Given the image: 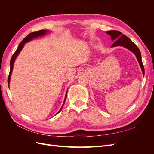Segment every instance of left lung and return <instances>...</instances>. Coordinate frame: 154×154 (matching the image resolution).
<instances>
[{
	"mask_svg": "<svg viewBox=\"0 0 154 154\" xmlns=\"http://www.w3.org/2000/svg\"><path fill=\"white\" fill-rule=\"evenodd\" d=\"M106 34H108L111 36V40L112 41H115L114 43L112 45L111 48L116 47V46H122L125 48L129 49L130 51L136 55L137 59V61L140 66L143 74L144 75V69L142 62L141 59V54L140 51L137 47V45L135 44L133 42L128 38L127 36L123 35L122 32L118 31H106Z\"/></svg>",
	"mask_w": 154,
	"mask_h": 154,
	"instance_id": "8db88e82",
	"label": "left lung"
}]
</instances>
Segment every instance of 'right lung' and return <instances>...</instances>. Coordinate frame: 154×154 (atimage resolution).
I'll use <instances>...</instances> for the list:
<instances>
[{
    "instance_id": "obj_1",
    "label": "right lung",
    "mask_w": 154,
    "mask_h": 154,
    "mask_svg": "<svg viewBox=\"0 0 154 154\" xmlns=\"http://www.w3.org/2000/svg\"><path fill=\"white\" fill-rule=\"evenodd\" d=\"M48 32H49L48 30H40V31H35V32H32L31 33L27 35L26 38H24L23 39V40L20 43L19 45H18V47L17 48V49L16 50V51L15 52L12 56V57L11 58V61H10V74H9V76H8V86L10 85V78H11V73H12V71H13V65H14V62H15V60L17 58V57H18V55L19 54L20 52L22 51V48H24V46L25 45L26 43L32 40L33 38H37V37L38 36H42L45 35L46 34L48 33ZM67 91L66 92V96H65V99H64V101H63V105L62 106V108L60 109V110L58 111V112L57 114H58L61 110L62 109L63 105L65 103V101H66V100L67 98Z\"/></svg>"
}]
</instances>
